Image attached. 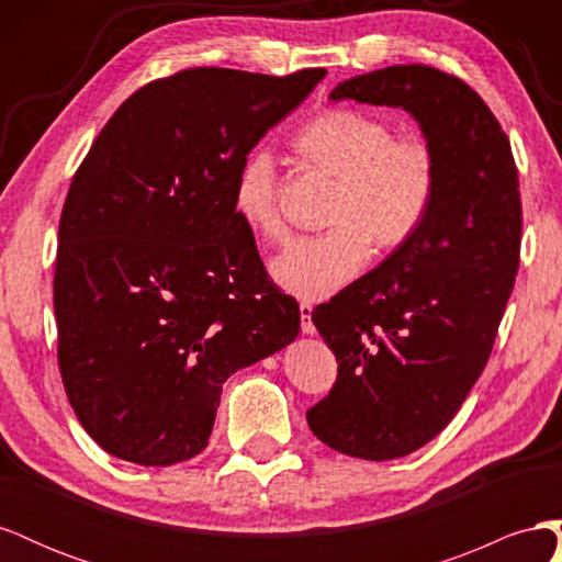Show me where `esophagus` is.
<instances>
[{
	"instance_id": "obj_1",
	"label": "esophagus",
	"mask_w": 562,
	"mask_h": 562,
	"mask_svg": "<svg viewBox=\"0 0 562 562\" xmlns=\"http://www.w3.org/2000/svg\"><path fill=\"white\" fill-rule=\"evenodd\" d=\"M312 312H314L312 304H307V302H302V304H300V326H302V333H307V335H312V333H314Z\"/></svg>"
}]
</instances>
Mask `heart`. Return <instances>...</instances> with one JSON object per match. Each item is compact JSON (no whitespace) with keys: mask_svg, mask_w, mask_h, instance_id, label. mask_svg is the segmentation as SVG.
Instances as JSON below:
<instances>
[{"mask_svg":"<svg viewBox=\"0 0 562 562\" xmlns=\"http://www.w3.org/2000/svg\"><path fill=\"white\" fill-rule=\"evenodd\" d=\"M295 147L337 178L330 211L335 229L300 236L269 265L271 279L302 300H326L363 271L370 241L394 248L411 239L429 213L438 166L419 138H394L389 124L351 110L316 116L295 135ZM234 209L265 239H279L277 164L260 149L244 161L234 184Z\"/></svg>","mask_w":562,"mask_h":562,"instance_id":"b5f03b06","label":"heart"}]
</instances>
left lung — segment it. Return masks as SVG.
<instances>
[{
	"instance_id": "obj_1",
	"label": "left lung",
	"mask_w": 562,
	"mask_h": 562,
	"mask_svg": "<svg viewBox=\"0 0 562 562\" xmlns=\"http://www.w3.org/2000/svg\"><path fill=\"white\" fill-rule=\"evenodd\" d=\"M330 100L405 110L438 166L411 239L312 312L337 380L307 411L310 429L337 452L386 462L443 431L490 359L518 271V171L483 98L436 67L351 77Z\"/></svg>"
}]
</instances>
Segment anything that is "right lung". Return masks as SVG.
I'll list each match as a JSON object with an SVG mask.
<instances>
[{"mask_svg":"<svg viewBox=\"0 0 562 562\" xmlns=\"http://www.w3.org/2000/svg\"><path fill=\"white\" fill-rule=\"evenodd\" d=\"M323 77L182 70L135 91L91 145L60 215L54 310L65 394L105 452L199 454L227 378L297 337L234 184Z\"/></svg>","mask_w":562,"mask_h":562,"instance_id":"add662e5","label":"right lung"}]
</instances>
